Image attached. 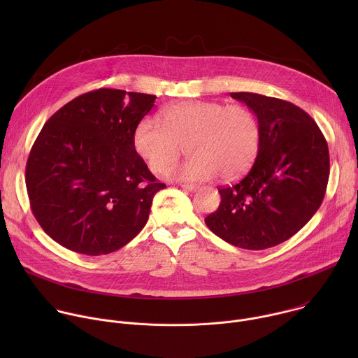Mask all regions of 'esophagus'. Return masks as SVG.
I'll use <instances>...</instances> for the list:
<instances>
[{"instance_id": "1", "label": "esophagus", "mask_w": 358, "mask_h": 358, "mask_svg": "<svg viewBox=\"0 0 358 358\" xmlns=\"http://www.w3.org/2000/svg\"><path fill=\"white\" fill-rule=\"evenodd\" d=\"M181 188H182V189H185V191L192 192V191H196L198 185H194V184H182V185H181Z\"/></svg>"}]
</instances>
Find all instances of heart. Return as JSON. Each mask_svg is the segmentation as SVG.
Instances as JSON below:
<instances>
[{
    "label": "heart",
    "instance_id": "obj_1",
    "mask_svg": "<svg viewBox=\"0 0 358 358\" xmlns=\"http://www.w3.org/2000/svg\"><path fill=\"white\" fill-rule=\"evenodd\" d=\"M163 124L143 119L134 131V147L155 173L171 166L187 147V162L166 170L164 176L180 181L222 180L242 174L257 156L258 122L241 105L189 100L163 112Z\"/></svg>",
    "mask_w": 358,
    "mask_h": 358
}]
</instances>
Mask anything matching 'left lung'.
<instances>
[{
	"label": "left lung",
	"mask_w": 358,
	"mask_h": 358,
	"mask_svg": "<svg viewBox=\"0 0 358 358\" xmlns=\"http://www.w3.org/2000/svg\"><path fill=\"white\" fill-rule=\"evenodd\" d=\"M231 97L258 119V156L242 180L218 188L220 207L206 224L234 246L261 250L292 238L322 206L329 147L316 122L290 101L250 92Z\"/></svg>",
	"instance_id": "8db88e82"
}]
</instances>
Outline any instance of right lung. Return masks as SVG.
<instances>
[{"label": "right lung", "instance_id": "right-lung-1", "mask_svg": "<svg viewBox=\"0 0 358 358\" xmlns=\"http://www.w3.org/2000/svg\"><path fill=\"white\" fill-rule=\"evenodd\" d=\"M155 100L101 87L75 97L45 123L25 182L34 217L55 242L99 257L144 228L152 198L166 188L134 147V131Z\"/></svg>", "mask_w": 358, "mask_h": 358}]
</instances>
